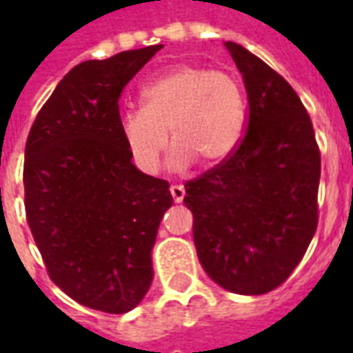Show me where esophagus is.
<instances>
[{"label":"esophagus","instance_id":"1","mask_svg":"<svg viewBox=\"0 0 353 353\" xmlns=\"http://www.w3.org/2000/svg\"><path fill=\"white\" fill-rule=\"evenodd\" d=\"M170 194H172V199L176 200V202H181L185 196V189L181 185H172L170 187Z\"/></svg>","mask_w":353,"mask_h":353}]
</instances>
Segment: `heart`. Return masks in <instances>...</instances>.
<instances>
[{
	"label": "heart",
	"instance_id": "obj_1",
	"mask_svg": "<svg viewBox=\"0 0 353 353\" xmlns=\"http://www.w3.org/2000/svg\"><path fill=\"white\" fill-rule=\"evenodd\" d=\"M248 124V101L240 81L204 65H179L141 88V108L119 119L132 161L154 174L170 139V164L187 168L194 161L217 166L236 151Z\"/></svg>",
	"mask_w": 353,
	"mask_h": 353
}]
</instances>
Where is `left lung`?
<instances>
[{
	"instance_id": "obj_1",
	"label": "left lung",
	"mask_w": 353,
	"mask_h": 353,
	"mask_svg": "<svg viewBox=\"0 0 353 353\" xmlns=\"http://www.w3.org/2000/svg\"><path fill=\"white\" fill-rule=\"evenodd\" d=\"M248 90V124L227 161L185 183L192 238L206 274L240 295L280 288L318 227L321 157L293 87L242 45L227 41Z\"/></svg>"
}]
</instances>
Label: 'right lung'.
<instances>
[{
  "mask_svg": "<svg viewBox=\"0 0 353 353\" xmlns=\"http://www.w3.org/2000/svg\"><path fill=\"white\" fill-rule=\"evenodd\" d=\"M162 49L75 65L35 117L24 153V206L50 280L92 310L124 314L153 281L151 250L170 183L132 164L119 100Z\"/></svg>",
  "mask_w": 353,
  "mask_h": 353,
  "instance_id": "1",
  "label": "right lung"
}]
</instances>
